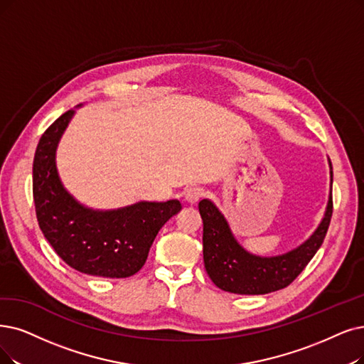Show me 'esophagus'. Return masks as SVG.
Masks as SVG:
<instances>
[{
    "mask_svg": "<svg viewBox=\"0 0 364 364\" xmlns=\"http://www.w3.org/2000/svg\"><path fill=\"white\" fill-rule=\"evenodd\" d=\"M201 196H203V190H201V188H197V186L188 188V190H186L185 194H183V200H185L186 203H190V205H193V203L198 201V198H200Z\"/></svg>",
    "mask_w": 364,
    "mask_h": 364,
    "instance_id": "esophagus-1",
    "label": "esophagus"
}]
</instances>
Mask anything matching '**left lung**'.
<instances>
[{
	"label": "left lung",
	"instance_id": "1",
	"mask_svg": "<svg viewBox=\"0 0 364 364\" xmlns=\"http://www.w3.org/2000/svg\"><path fill=\"white\" fill-rule=\"evenodd\" d=\"M328 164L333 183L330 159ZM198 210L203 220V259L212 282L235 294H267L291 284L323 245L333 213L331 185L324 218L312 236L296 250L276 257H258L242 248L224 215L210 200L203 198Z\"/></svg>",
	"mask_w": 364,
	"mask_h": 364
}]
</instances>
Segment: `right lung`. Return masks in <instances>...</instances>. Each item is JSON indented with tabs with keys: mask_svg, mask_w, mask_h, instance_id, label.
<instances>
[{
	"mask_svg": "<svg viewBox=\"0 0 364 364\" xmlns=\"http://www.w3.org/2000/svg\"><path fill=\"white\" fill-rule=\"evenodd\" d=\"M73 114V109L61 114L37 144L33 194L38 225L70 267L101 278H128L146 263L158 231L182 206L178 200L139 201L114 210L80 205L64 188L55 161Z\"/></svg>",
	"mask_w": 364,
	"mask_h": 364,
	"instance_id": "obj_1",
	"label": "right lung"
}]
</instances>
